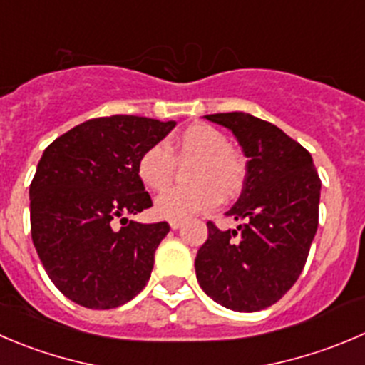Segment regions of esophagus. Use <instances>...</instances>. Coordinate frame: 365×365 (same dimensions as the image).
Masks as SVG:
<instances>
[{"mask_svg": "<svg viewBox=\"0 0 365 365\" xmlns=\"http://www.w3.org/2000/svg\"><path fill=\"white\" fill-rule=\"evenodd\" d=\"M180 225H182V220H180V218H172V220H170V227L172 229H179Z\"/></svg>", "mask_w": 365, "mask_h": 365, "instance_id": "1", "label": "esophagus"}]
</instances>
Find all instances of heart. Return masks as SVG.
I'll list each match as a JSON object with an SVG mask.
<instances>
[{
    "mask_svg": "<svg viewBox=\"0 0 365 365\" xmlns=\"http://www.w3.org/2000/svg\"><path fill=\"white\" fill-rule=\"evenodd\" d=\"M180 159H197L190 172L192 186L173 188L155 200L154 211L161 218H185L207 211L218 199L238 195L245 185L247 168L231 148L227 136L207 123H193L173 140ZM138 175L152 192H165L173 179L175 161L165 143H154L141 152Z\"/></svg>",
    "mask_w": 365,
    "mask_h": 365,
    "instance_id": "1",
    "label": "heart"
}]
</instances>
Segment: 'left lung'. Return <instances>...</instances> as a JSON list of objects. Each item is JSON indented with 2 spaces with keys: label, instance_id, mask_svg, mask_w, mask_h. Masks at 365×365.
I'll return each instance as SVG.
<instances>
[{
  "label": "left lung",
  "instance_id": "obj_1",
  "mask_svg": "<svg viewBox=\"0 0 365 365\" xmlns=\"http://www.w3.org/2000/svg\"><path fill=\"white\" fill-rule=\"evenodd\" d=\"M229 128L247 158L245 185L220 231L207 222L195 258L200 289L222 307L258 312L292 289L319 224L321 179L310 152L276 125L247 113L204 116Z\"/></svg>",
  "mask_w": 365,
  "mask_h": 365
}]
</instances>
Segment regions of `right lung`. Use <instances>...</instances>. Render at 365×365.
Returning a JSON list of instances; mask_svg holds the SVG:
<instances>
[{"label": "right lung", "mask_w": 365, "mask_h": 365, "mask_svg": "<svg viewBox=\"0 0 365 365\" xmlns=\"http://www.w3.org/2000/svg\"><path fill=\"white\" fill-rule=\"evenodd\" d=\"M173 127L175 121L125 114L93 118L43 152L30 185L32 240L50 279L76 304L121 307L150 279L170 225L127 215L152 206L138 159ZM118 217L124 227L114 230Z\"/></svg>", "instance_id": "obj_1"}]
</instances>
